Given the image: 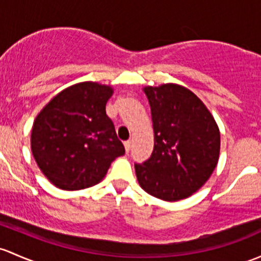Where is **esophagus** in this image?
Returning <instances> with one entry per match:
<instances>
[{
    "label": "esophagus",
    "instance_id": "obj_1",
    "mask_svg": "<svg viewBox=\"0 0 261 261\" xmlns=\"http://www.w3.org/2000/svg\"><path fill=\"white\" fill-rule=\"evenodd\" d=\"M123 146H125L126 152L130 151V149H131V141H130V140H128V141H125V142H123Z\"/></svg>",
    "mask_w": 261,
    "mask_h": 261
}]
</instances>
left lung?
Returning <instances> with one entry per match:
<instances>
[{"mask_svg":"<svg viewBox=\"0 0 261 261\" xmlns=\"http://www.w3.org/2000/svg\"><path fill=\"white\" fill-rule=\"evenodd\" d=\"M151 109L153 151L135 165L147 194L164 201L186 199L213 174L220 155V131L201 100L177 84L145 86Z\"/></svg>","mask_w":261,"mask_h":261,"instance_id":"obj_1","label":"left lung"}]
</instances>
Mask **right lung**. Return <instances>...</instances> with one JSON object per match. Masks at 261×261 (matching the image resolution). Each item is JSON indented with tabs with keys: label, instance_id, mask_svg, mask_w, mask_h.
Masks as SVG:
<instances>
[{
	"label": "right lung",
	"instance_id": "obj_1",
	"mask_svg": "<svg viewBox=\"0 0 261 261\" xmlns=\"http://www.w3.org/2000/svg\"><path fill=\"white\" fill-rule=\"evenodd\" d=\"M114 94L94 81L66 87L35 119L31 150L48 181L62 190H82L100 182L112 161L125 153L106 115Z\"/></svg>",
	"mask_w": 261,
	"mask_h": 261
}]
</instances>
